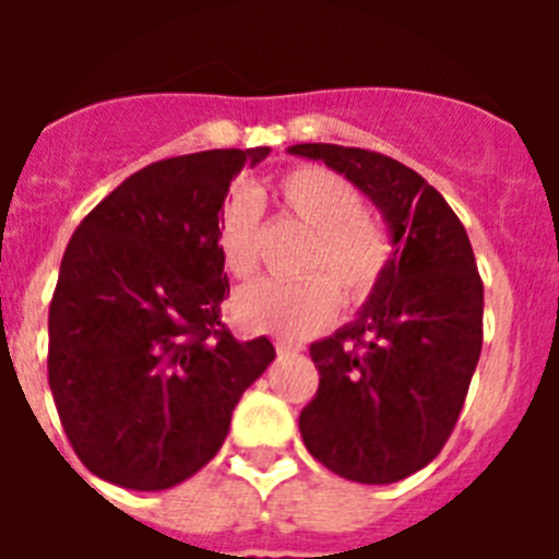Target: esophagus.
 Here are the masks:
<instances>
[{"label": "esophagus", "mask_w": 559, "mask_h": 559, "mask_svg": "<svg viewBox=\"0 0 559 559\" xmlns=\"http://www.w3.org/2000/svg\"><path fill=\"white\" fill-rule=\"evenodd\" d=\"M274 347H276V353H280V355H294V353H299V349H302V344H296V341H290V338H276Z\"/></svg>", "instance_id": "esophagus-1"}]
</instances>
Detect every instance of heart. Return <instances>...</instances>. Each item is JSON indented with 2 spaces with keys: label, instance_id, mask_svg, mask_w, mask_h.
<instances>
[{
  "label": "heart",
  "instance_id": "b5f03b06",
  "mask_svg": "<svg viewBox=\"0 0 559 559\" xmlns=\"http://www.w3.org/2000/svg\"><path fill=\"white\" fill-rule=\"evenodd\" d=\"M285 215L310 229L305 280H260L231 299V316L249 333L305 338L335 319L341 296L349 308L367 305L386 280L394 260L392 235L364 212L358 187L328 167L285 170L274 185ZM218 249L235 280H249L260 265V204L251 192H235L221 210Z\"/></svg>",
  "mask_w": 559,
  "mask_h": 559
}]
</instances>
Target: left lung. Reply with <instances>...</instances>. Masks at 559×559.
<instances>
[{"mask_svg":"<svg viewBox=\"0 0 559 559\" xmlns=\"http://www.w3.org/2000/svg\"><path fill=\"white\" fill-rule=\"evenodd\" d=\"M288 151L367 192L397 246L358 319L310 344L319 389L299 414L305 448L349 481H400L445 448L481 355L473 246L448 201L403 162L324 142Z\"/></svg>","mask_w":559,"mask_h":559,"instance_id":"1","label":"left lung"}]
</instances>
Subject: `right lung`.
I'll use <instances>...</instances> for the list:
<instances>
[{"instance_id": "right-lung-1", "label": "right lung", "mask_w": 559, "mask_h": 559, "mask_svg": "<svg viewBox=\"0 0 559 559\" xmlns=\"http://www.w3.org/2000/svg\"><path fill=\"white\" fill-rule=\"evenodd\" d=\"M271 147L153 162L88 212L49 302L47 372L69 445L95 476L167 490L224 445L274 360L221 322L218 218L229 181Z\"/></svg>"}]
</instances>
